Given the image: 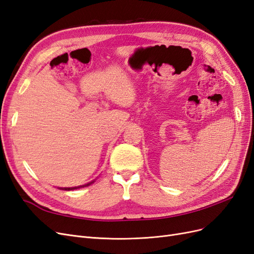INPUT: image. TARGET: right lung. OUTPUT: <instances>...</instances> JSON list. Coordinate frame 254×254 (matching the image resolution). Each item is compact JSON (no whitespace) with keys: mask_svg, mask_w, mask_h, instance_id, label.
I'll use <instances>...</instances> for the list:
<instances>
[{"mask_svg":"<svg viewBox=\"0 0 254 254\" xmlns=\"http://www.w3.org/2000/svg\"><path fill=\"white\" fill-rule=\"evenodd\" d=\"M93 182H95V180L91 181V182H89V183H87V184H83V186H79V187H74V188H59V190H76V189H80V188L88 187V186H90V184H92V183H93Z\"/></svg>","mask_w":254,"mask_h":254,"instance_id":"obj_1","label":"right lung"}]
</instances>
